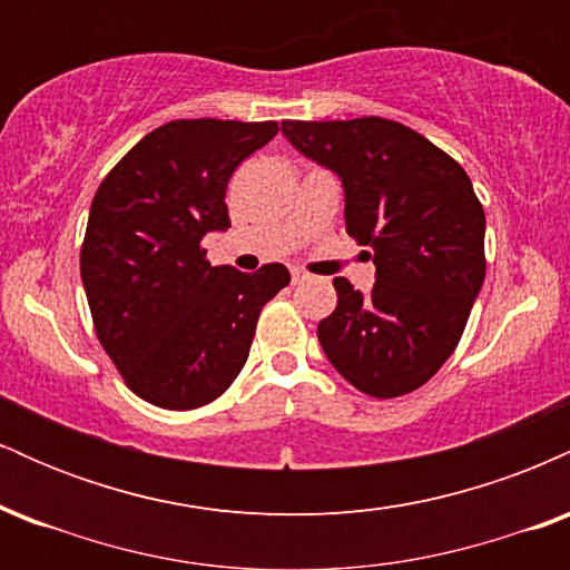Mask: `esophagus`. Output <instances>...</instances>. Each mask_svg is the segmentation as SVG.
I'll list each match as a JSON object with an SVG mask.
<instances>
[{"label":"esophagus","mask_w":570,"mask_h":570,"mask_svg":"<svg viewBox=\"0 0 570 570\" xmlns=\"http://www.w3.org/2000/svg\"><path fill=\"white\" fill-rule=\"evenodd\" d=\"M305 278H307V273L299 271V267H294V271H292V281H294V284H299V281H305Z\"/></svg>","instance_id":"1"}]
</instances>
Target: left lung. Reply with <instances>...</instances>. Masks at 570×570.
Masks as SVG:
<instances>
[{
  "instance_id": "left-lung-1",
  "label": "left lung",
  "mask_w": 570,
  "mask_h": 570,
  "mask_svg": "<svg viewBox=\"0 0 570 570\" xmlns=\"http://www.w3.org/2000/svg\"><path fill=\"white\" fill-rule=\"evenodd\" d=\"M297 153L340 176L345 230L370 246V294L335 278L318 343L362 394L421 389L455 351L485 281V212L472 179L426 136L383 120H284Z\"/></svg>"
}]
</instances>
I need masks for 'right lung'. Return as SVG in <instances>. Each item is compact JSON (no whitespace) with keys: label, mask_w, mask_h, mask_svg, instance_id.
<instances>
[{"label":"right lung","mask_w":570,"mask_h":570,"mask_svg":"<svg viewBox=\"0 0 570 570\" xmlns=\"http://www.w3.org/2000/svg\"><path fill=\"white\" fill-rule=\"evenodd\" d=\"M276 134L273 120L166 122L96 189L80 252L90 316L122 381L155 407L195 410L225 394L259 311L292 281L281 263L212 267L200 246L230 227L235 168Z\"/></svg>","instance_id":"right-lung-1"}]
</instances>
